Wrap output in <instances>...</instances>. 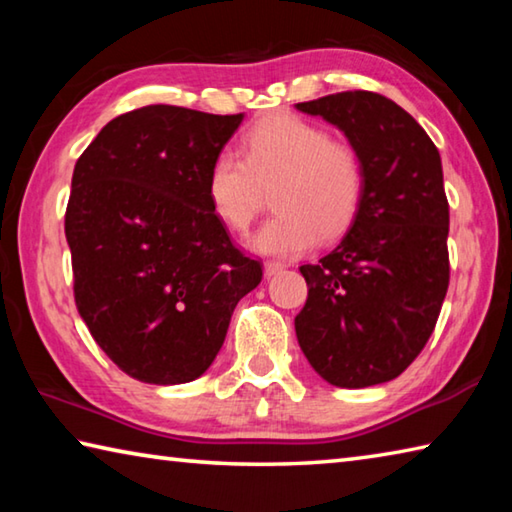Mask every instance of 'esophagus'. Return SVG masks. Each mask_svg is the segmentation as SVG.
<instances>
[{"mask_svg":"<svg viewBox=\"0 0 512 512\" xmlns=\"http://www.w3.org/2000/svg\"><path fill=\"white\" fill-rule=\"evenodd\" d=\"M284 268H287V264H282V262H266L264 264V275L266 277H273L277 273H282Z\"/></svg>","mask_w":512,"mask_h":512,"instance_id":"34e87169","label":"esophagus"}]
</instances>
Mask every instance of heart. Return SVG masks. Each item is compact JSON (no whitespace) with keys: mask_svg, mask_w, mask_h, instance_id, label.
<instances>
[{"mask_svg":"<svg viewBox=\"0 0 512 512\" xmlns=\"http://www.w3.org/2000/svg\"><path fill=\"white\" fill-rule=\"evenodd\" d=\"M235 151L214 155L207 201L225 228L241 232L255 219L259 185L273 187L275 214L250 237L264 255L291 257L350 228L366 194V164L352 144L298 115L255 124Z\"/></svg>","mask_w":512,"mask_h":512,"instance_id":"heart-1","label":"heart"}]
</instances>
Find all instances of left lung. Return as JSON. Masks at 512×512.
Listing matches in <instances>:
<instances>
[{
	"mask_svg": "<svg viewBox=\"0 0 512 512\" xmlns=\"http://www.w3.org/2000/svg\"><path fill=\"white\" fill-rule=\"evenodd\" d=\"M341 128L366 164V194L348 235L300 266L307 302L296 336L339 388L384 384L411 366L449 287V203L440 153L395 101L352 90L296 103Z\"/></svg>",
	"mask_w": 512,
	"mask_h": 512,
	"instance_id": "obj_1",
	"label": "left lung"
}]
</instances>
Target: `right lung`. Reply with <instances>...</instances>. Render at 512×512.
Returning <instances> with one entry per match:
<instances>
[{"mask_svg": "<svg viewBox=\"0 0 512 512\" xmlns=\"http://www.w3.org/2000/svg\"><path fill=\"white\" fill-rule=\"evenodd\" d=\"M244 115L144 106L76 160L65 212L74 300L99 348L144 384L212 366L262 264L232 244L207 201V169Z\"/></svg>", "mask_w": 512, "mask_h": 512, "instance_id": "1", "label": "right lung"}]
</instances>
